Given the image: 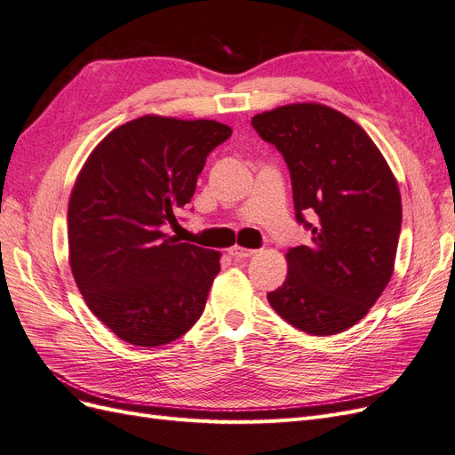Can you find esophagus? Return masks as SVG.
Listing matches in <instances>:
<instances>
[{"label": "esophagus", "instance_id": "esophagus-1", "mask_svg": "<svg viewBox=\"0 0 455 455\" xmlns=\"http://www.w3.org/2000/svg\"><path fill=\"white\" fill-rule=\"evenodd\" d=\"M228 252H229V256H231V258H235V259H241V258H251V256L254 254V251H251V249H243V246H239V244L231 246V249H229Z\"/></svg>", "mask_w": 455, "mask_h": 455}]
</instances>
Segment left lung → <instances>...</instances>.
<instances>
[{
    "mask_svg": "<svg viewBox=\"0 0 455 455\" xmlns=\"http://www.w3.org/2000/svg\"><path fill=\"white\" fill-rule=\"evenodd\" d=\"M252 127L284 157L296 220L313 241L288 249V275L269 304L301 332L339 334L363 319L393 275L403 222L395 176L370 136L328 106H281L254 116Z\"/></svg>",
    "mask_w": 455,
    "mask_h": 455,
    "instance_id": "left-lung-1",
    "label": "left lung"
}]
</instances>
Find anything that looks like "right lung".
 Masks as SVG:
<instances>
[{
    "label": "right lung",
    "mask_w": 455,
    "mask_h": 455,
    "mask_svg": "<svg viewBox=\"0 0 455 455\" xmlns=\"http://www.w3.org/2000/svg\"><path fill=\"white\" fill-rule=\"evenodd\" d=\"M231 129L161 116L109 132L81 169L68 204V246L89 309L131 346L184 336L204 311L220 252L164 228L196 194L206 156Z\"/></svg>",
    "instance_id": "1"
}]
</instances>
